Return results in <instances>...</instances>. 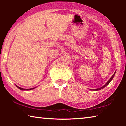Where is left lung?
<instances>
[{
    "label": "left lung",
    "mask_w": 126,
    "mask_h": 126,
    "mask_svg": "<svg viewBox=\"0 0 126 126\" xmlns=\"http://www.w3.org/2000/svg\"><path fill=\"white\" fill-rule=\"evenodd\" d=\"M115 73H114V74H113V75H112V77H111V78H110V80H108L107 82V83H106V84H105V85H104V86H103V87H102L100 88H97V89H95V90H96V91H98V90H100V89H103V88L106 87V86H107V85H108V84H109V83H110V82L111 81V80H112V79H113V77H114V76H115Z\"/></svg>",
    "instance_id": "obj_1"
}]
</instances>
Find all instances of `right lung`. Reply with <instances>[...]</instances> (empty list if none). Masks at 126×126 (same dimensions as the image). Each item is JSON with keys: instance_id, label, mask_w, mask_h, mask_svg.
Wrapping results in <instances>:
<instances>
[{"instance_id": "obj_1", "label": "right lung", "mask_w": 126, "mask_h": 126, "mask_svg": "<svg viewBox=\"0 0 126 126\" xmlns=\"http://www.w3.org/2000/svg\"><path fill=\"white\" fill-rule=\"evenodd\" d=\"M16 87H18L19 89H20V90H32V89H33L34 88H30V89H25L22 88H20V87H18V86H17V85H16Z\"/></svg>"}]
</instances>
